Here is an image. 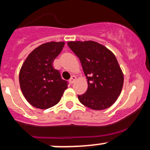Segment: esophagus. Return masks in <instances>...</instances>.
<instances>
[{
  "label": "esophagus",
  "instance_id": "obj_1",
  "mask_svg": "<svg viewBox=\"0 0 150 150\" xmlns=\"http://www.w3.org/2000/svg\"><path fill=\"white\" fill-rule=\"evenodd\" d=\"M75 80H76V77H75V75H73V76H71V79H70L69 81H70V83H71V84H73L74 82H75Z\"/></svg>",
  "mask_w": 150,
  "mask_h": 150
}]
</instances>
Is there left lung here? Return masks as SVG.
Returning <instances> with one entry per match:
<instances>
[{
  "instance_id": "left-lung-1",
  "label": "left lung",
  "mask_w": 150,
  "mask_h": 150,
  "mask_svg": "<svg viewBox=\"0 0 150 150\" xmlns=\"http://www.w3.org/2000/svg\"><path fill=\"white\" fill-rule=\"evenodd\" d=\"M69 47L79 57L88 81L79 102L94 110H103L117 100L124 76L115 54L105 46L93 41H69Z\"/></svg>"
}]
</instances>
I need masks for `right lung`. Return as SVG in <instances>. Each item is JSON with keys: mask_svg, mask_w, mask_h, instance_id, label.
<instances>
[{"mask_svg": "<svg viewBox=\"0 0 150 150\" xmlns=\"http://www.w3.org/2000/svg\"><path fill=\"white\" fill-rule=\"evenodd\" d=\"M64 45V41L42 44L28 54L21 68V90L26 100L37 109H46L58 104L68 88L67 81L52 66Z\"/></svg>", "mask_w": 150, "mask_h": 150, "instance_id": "obj_1", "label": "right lung"}]
</instances>
